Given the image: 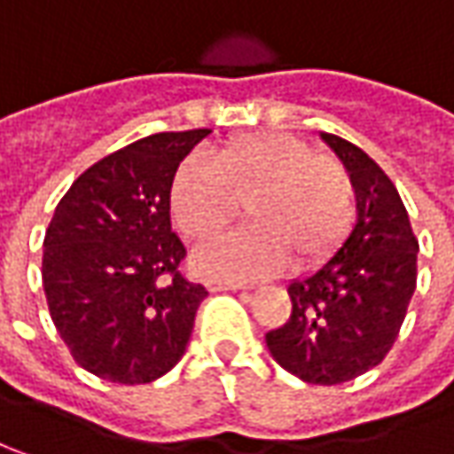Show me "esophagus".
Returning a JSON list of instances; mask_svg holds the SVG:
<instances>
[{
  "instance_id": "esophagus-1",
  "label": "esophagus",
  "mask_w": 454,
  "mask_h": 454,
  "mask_svg": "<svg viewBox=\"0 0 454 454\" xmlns=\"http://www.w3.org/2000/svg\"><path fill=\"white\" fill-rule=\"evenodd\" d=\"M207 290H210V293H221V290H241V282L218 280V278H213V280H207Z\"/></svg>"
}]
</instances>
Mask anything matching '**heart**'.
Masks as SVG:
<instances>
[{
  "mask_svg": "<svg viewBox=\"0 0 454 454\" xmlns=\"http://www.w3.org/2000/svg\"><path fill=\"white\" fill-rule=\"evenodd\" d=\"M176 226L207 241L233 223L244 205L252 226L215 239L195 256L205 275L256 280L285 262L306 270L326 262L355 223V182L332 156L287 133H244L213 151L210 164L187 159L169 184Z\"/></svg>",
  "mask_w": 454,
  "mask_h": 454,
  "instance_id": "b5f03b06",
  "label": "heart"
}]
</instances>
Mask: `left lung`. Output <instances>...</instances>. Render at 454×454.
Wrapping results in <instances>:
<instances>
[{
  "instance_id": "obj_1",
  "label": "left lung",
  "mask_w": 454,
  "mask_h": 454,
  "mask_svg": "<svg viewBox=\"0 0 454 454\" xmlns=\"http://www.w3.org/2000/svg\"><path fill=\"white\" fill-rule=\"evenodd\" d=\"M352 174L357 223L313 275L290 282V318L270 332L272 357L313 386H339L380 364L416 290L419 241L395 184L360 146L324 133Z\"/></svg>"
}]
</instances>
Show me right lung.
I'll return each instance as SVG.
<instances>
[{"label": "right lung", "mask_w": 454, "mask_h": 454, "mask_svg": "<svg viewBox=\"0 0 454 454\" xmlns=\"http://www.w3.org/2000/svg\"><path fill=\"white\" fill-rule=\"evenodd\" d=\"M210 130L153 133L82 172L56 205L43 241V290L76 364L141 386L169 372L195 326L205 285L179 270L169 184Z\"/></svg>", "instance_id": "add662e5"}]
</instances>
